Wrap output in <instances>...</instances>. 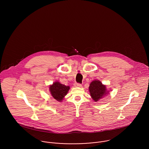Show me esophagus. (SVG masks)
Listing matches in <instances>:
<instances>
[{
  "label": "esophagus",
  "mask_w": 149,
  "mask_h": 149,
  "mask_svg": "<svg viewBox=\"0 0 149 149\" xmlns=\"http://www.w3.org/2000/svg\"><path fill=\"white\" fill-rule=\"evenodd\" d=\"M74 86H76V87H81V84H79V83H74Z\"/></svg>",
  "instance_id": "obj_1"
}]
</instances>
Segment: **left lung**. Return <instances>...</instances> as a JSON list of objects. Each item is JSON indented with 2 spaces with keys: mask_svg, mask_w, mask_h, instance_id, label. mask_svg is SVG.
Here are the masks:
<instances>
[{
  "mask_svg": "<svg viewBox=\"0 0 149 149\" xmlns=\"http://www.w3.org/2000/svg\"><path fill=\"white\" fill-rule=\"evenodd\" d=\"M89 91L91 98L95 102L104 97L109 92V91L106 88V85L103 84L99 80H95L91 83Z\"/></svg>",
  "mask_w": 149,
  "mask_h": 149,
  "instance_id": "obj_1",
  "label": "left lung"
}]
</instances>
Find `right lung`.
Here are the masks:
<instances>
[{
	"mask_svg": "<svg viewBox=\"0 0 149 149\" xmlns=\"http://www.w3.org/2000/svg\"><path fill=\"white\" fill-rule=\"evenodd\" d=\"M70 86H66L56 81L53 84L49 85V91L53 97L59 102H61L67 95Z\"/></svg>",
	"mask_w": 149,
	"mask_h": 149,
	"instance_id": "1",
	"label": "right lung"
}]
</instances>
